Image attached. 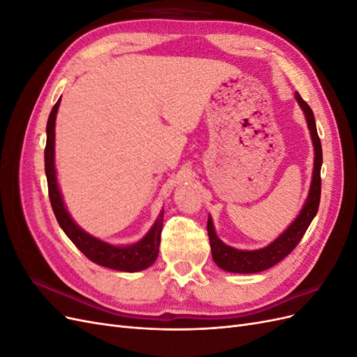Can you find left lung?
<instances>
[{
	"mask_svg": "<svg viewBox=\"0 0 357 357\" xmlns=\"http://www.w3.org/2000/svg\"><path fill=\"white\" fill-rule=\"evenodd\" d=\"M295 98L305 114V121L310 129L312 147H314V167H312V177H311V186L308 190V197L302 205V208L298 214V218L291 222L284 232L280 234V236L262 248L257 250H238L228 244H225L218 234H215L214 225L211 220V215H208L207 222V231L211 245V255L213 261L215 262L220 269L228 273L236 274H255L265 271V269L274 266L282 259H284L298 243L302 240L305 231L308 229L310 223L316 218L319 204H320V189H321V180H320V169H321V144L320 138L317 135V128L314 114H312L310 105L301 98V95L295 92Z\"/></svg>",
	"mask_w": 357,
	"mask_h": 357,
	"instance_id": "1",
	"label": "left lung"
}]
</instances>
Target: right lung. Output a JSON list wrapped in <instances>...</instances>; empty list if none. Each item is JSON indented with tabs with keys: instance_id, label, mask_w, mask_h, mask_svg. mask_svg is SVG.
Wrapping results in <instances>:
<instances>
[{
	"instance_id": "right-lung-1",
	"label": "right lung",
	"mask_w": 357,
	"mask_h": 357,
	"mask_svg": "<svg viewBox=\"0 0 357 357\" xmlns=\"http://www.w3.org/2000/svg\"><path fill=\"white\" fill-rule=\"evenodd\" d=\"M59 104L61 98L55 105H53V109L49 114V121L46 126L47 139L45 149V169L49 186V198L53 213L56 215V220L62 231L66 232V235L74 243V245L77 247L89 261L105 268L116 269V271H143V269L153 265L158 257L160 232L162 228H164V210H160L153 226L142 240L128 245H114L110 243H105L82 229L80 226L73 220L66 207V202H63L62 193L59 190L55 168V125Z\"/></svg>"
}]
</instances>
